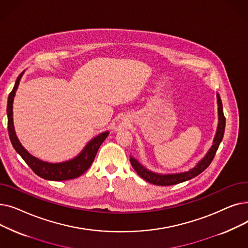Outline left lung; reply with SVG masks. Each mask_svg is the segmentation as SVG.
Segmentation results:
<instances>
[{
  "label": "left lung",
  "instance_id": "1",
  "mask_svg": "<svg viewBox=\"0 0 248 248\" xmlns=\"http://www.w3.org/2000/svg\"><path fill=\"white\" fill-rule=\"evenodd\" d=\"M217 104H218V126L215 138L213 140V145L208 151L205 157L198 162V164L194 168L190 169L187 172L183 173H177V174H158L152 172L148 169H146L140 162H138L135 158L131 157V164L133 168L136 170V172L139 174L140 177H141L144 180L154 185H159V186H171L176 185L182 182L188 181L192 178H195L201 174L205 169L209 166L212 162V160L215 157V154L218 150V147L220 145L221 140L223 139L224 131H225V116L223 113V108H222V101H221L220 95L217 93Z\"/></svg>",
  "mask_w": 248,
  "mask_h": 248
}]
</instances>
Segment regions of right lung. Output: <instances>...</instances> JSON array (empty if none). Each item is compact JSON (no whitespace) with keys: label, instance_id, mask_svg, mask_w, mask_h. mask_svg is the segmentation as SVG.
I'll return each mask as SVG.
<instances>
[{"label":"right lung","instance_id":"1","mask_svg":"<svg viewBox=\"0 0 248 248\" xmlns=\"http://www.w3.org/2000/svg\"><path fill=\"white\" fill-rule=\"evenodd\" d=\"M24 72L25 71H23L18 76L14 88H13L8 97V131L13 147H14L15 151L21 155L22 159L26 162V164L32 169L33 172L43 179L50 181H64L81 176L84 172L88 170V168L91 166V164H93L100 145L102 144L103 140L107 139L109 133H101L97 137L90 140V141L81 151V153L72 160L62 163H48L35 158L34 155H32L21 145L19 139L16 136L14 123H13V101H14L16 90L19 86L21 77L23 76Z\"/></svg>","mask_w":248,"mask_h":248}]
</instances>
